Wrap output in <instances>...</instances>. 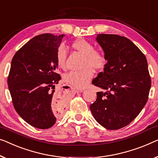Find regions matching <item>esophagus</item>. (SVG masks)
<instances>
[{
	"label": "esophagus",
	"instance_id": "obj_1",
	"mask_svg": "<svg viewBox=\"0 0 158 158\" xmlns=\"http://www.w3.org/2000/svg\"><path fill=\"white\" fill-rule=\"evenodd\" d=\"M75 91H76V92H77V93H81V92H83L84 90H79V89H76Z\"/></svg>",
	"mask_w": 158,
	"mask_h": 158
}]
</instances>
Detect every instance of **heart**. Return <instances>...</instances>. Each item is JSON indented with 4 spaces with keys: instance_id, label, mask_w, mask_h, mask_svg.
<instances>
[{
    "instance_id": "heart-1",
    "label": "heart",
    "mask_w": 158,
    "mask_h": 158,
    "mask_svg": "<svg viewBox=\"0 0 158 158\" xmlns=\"http://www.w3.org/2000/svg\"><path fill=\"white\" fill-rule=\"evenodd\" d=\"M73 48L84 55L81 71H72L64 77L65 82L75 88L83 89L88 86L94 77V71H101L106 64L105 54L99 49H94V45L85 39H79L72 44ZM67 51L64 44H60L56 49V59L59 67H67Z\"/></svg>"
}]
</instances>
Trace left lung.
I'll list each match as a JSON object with an SVG mask.
<instances>
[{"label":"left lung","instance_id":"obj_1","mask_svg":"<svg viewBox=\"0 0 158 158\" xmlns=\"http://www.w3.org/2000/svg\"><path fill=\"white\" fill-rule=\"evenodd\" d=\"M96 40L108 61L92 84L104 91L97 92L90 105L93 116L109 130L128 126L146 104L151 78L144 54L130 40L118 35L100 34Z\"/></svg>","mask_w":158,"mask_h":158}]
</instances>
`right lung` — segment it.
Wrapping results in <instances>:
<instances>
[{
  "instance_id": "add662e5",
  "label": "right lung",
  "mask_w": 158,
  "mask_h": 158,
  "mask_svg": "<svg viewBox=\"0 0 158 158\" xmlns=\"http://www.w3.org/2000/svg\"><path fill=\"white\" fill-rule=\"evenodd\" d=\"M64 35H39L25 44L13 57L8 85L13 106L32 126L48 129L65 109L54 94L61 79L56 73V52Z\"/></svg>"
}]
</instances>
